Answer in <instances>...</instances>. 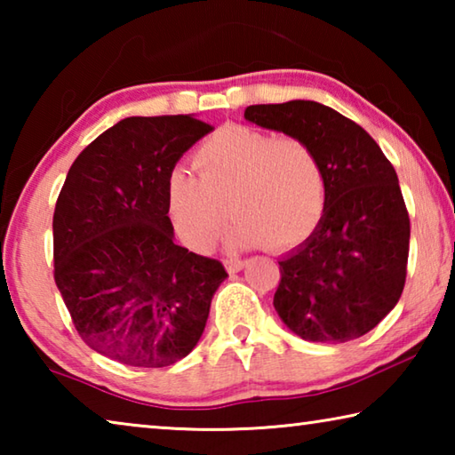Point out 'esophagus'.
I'll use <instances>...</instances> for the list:
<instances>
[{"instance_id":"esophagus-1","label":"esophagus","mask_w":455,"mask_h":455,"mask_svg":"<svg viewBox=\"0 0 455 455\" xmlns=\"http://www.w3.org/2000/svg\"><path fill=\"white\" fill-rule=\"evenodd\" d=\"M225 267H227L228 273H236V271H241V268L244 267V260L230 255V257L225 259Z\"/></svg>"}]
</instances>
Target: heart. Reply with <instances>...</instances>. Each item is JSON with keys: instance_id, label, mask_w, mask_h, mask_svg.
I'll return each instance as SVG.
<instances>
[{"instance_id": "heart-1", "label": "heart", "mask_w": 455, "mask_h": 455, "mask_svg": "<svg viewBox=\"0 0 455 455\" xmlns=\"http://www.w3.org/2000/svg\"><path fill=\"white\" fill-rule=\"evenodd\" d=\"M192 166L196 176L174 171L168 180V212L192 249H209L230 212L238 217L230 230L235 244L291 249L313 233L325 211L321 158L299 134L225 124L198 146Z\"/></svg>"}]
</instances>
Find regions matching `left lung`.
<instances>
[{
	"instance_id": "8db88e82",
	"label": "left lung",
	"mask_w": 455,
	"mask_h": 455,
	"mask_svg": "<svg viewBox=\"0 0 455 455\" xmlns=\"http://www.w3.org/2000/svg\"><path fill=\"white\" fill-rule=\"evenodd\" d=\"M244 118L307 138L327 182L315 233L279 260L276 313L307 341L369 333L397 305L407 275L410 214L395 168L363 128L311 100L249 106Z\"/></svg>"
}]
</instances>
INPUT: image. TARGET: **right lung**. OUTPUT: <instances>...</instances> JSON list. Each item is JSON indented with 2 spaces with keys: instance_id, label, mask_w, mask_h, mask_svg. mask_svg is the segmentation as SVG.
<instances>
[{
  "instance_id": "1",
  "label": "right lung",
  "mask_w": 455,
  "mask_h": 455,
  "mask_svg": "<svg viewBox=\"0 0 455 455\" xmlns=\"http://www.w3.org/2000/svg\"><path fill=\"white\" fill-rule=\"evenodd\" d=\"M212 130L184 116H132L74 160L53 211V279L82 341L132 367L195 349L227 279L220 260L174 243L168 180Z\"/></svg>"
}]
</instances>
